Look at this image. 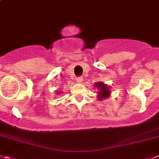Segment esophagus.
<instances>
[{"mask_svg": "<svg viewBox=\"0 0 159 159\" xmlns=\"http://www.w3.org/2000/svg\"><path fill=\"white\" fill-rule=\"evenodd\" d=\"M82 80H83L82 77H78V78H77V81H78V83H81Z\"/></svg>", "mask_w": 159, "mask_h": 159, "instance_id": "34e87169", "label": "esophagus"}]
</instances>
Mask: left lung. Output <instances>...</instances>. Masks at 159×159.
Wrapping results in <instances>:
<instances>
[{
	"mask_svg": "<svg viewBox=\"0 0 159 159\" xmlns=\"http://www.w3.org/2000/svg\"><path fill=\"white\" fill-rule=\"evenodd\" d=\"M94 87L98 89L97 93V99L98 100L102 101L104 99H107L111 96V90H110L109 85L104 84L102 81H97L95 83Z\"/></svg>",
	"mask_w": 159,
	"mask_h": 159,
	"instance_id": "1",
	"label": "left lung"
}]
</instances>
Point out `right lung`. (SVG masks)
I'll list each match as a JSON object with an SVG mask.
<instances>
[{
  "label": "right lung",
  "mask_w": 159,
  "mask_h": 159,
  "mask_svg": "<svg viewBox=\"0 0 159 159\" xmlns=\"http://www.w3.org/2000/svg\"><path fill=\"white\" fill-rule=\"evenodd\" d=\"M60 93H61V92L59 91V92H58V93H56V94H60Z\"/></svg>",
  "instance_id": "right-lung-1"
}]
</instances>
